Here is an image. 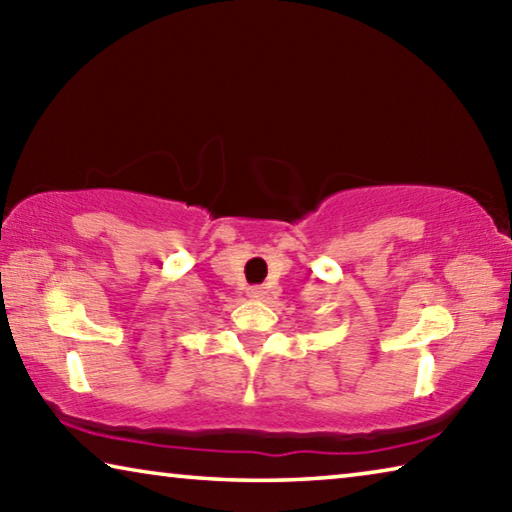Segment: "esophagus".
<instances>
[{"label": "esophagus", "instance_id": "obj_1", "mask_svg": "<svg viewBox=\"0 0 512 512\" xmlns=\"http://www.w3.org/2000/svg\"><path fill=\"white\" fill-rule=\"evenodd\" d=\"M266 296H268V291L264 287H250L248 289V298H253V300H262Z\"/></svg>", "mask_w": 512, "mask_h": 512}]
</instances>
